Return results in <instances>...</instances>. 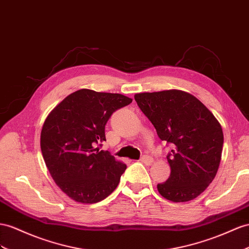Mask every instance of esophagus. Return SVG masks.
Listing matches in <instances>:
<instances>
[{
	"label": "esophagus",
	"instance_id": "esophagus-1",
	"mask_svg": "<svg viewBox=\"0 0 249 249\" xmlns=\"http://www.w3.org/2000/svg\"><path fill=\"white\" fill-rule=\"evenodd\" d=\"M141 162L144 163V164H146V165H151L152 162H154V159H152V158L149 157V156H143V157L141 158Z\"/></svg>",
	"mask_w": 249,
	"mask_h": 249
}]
</instances>
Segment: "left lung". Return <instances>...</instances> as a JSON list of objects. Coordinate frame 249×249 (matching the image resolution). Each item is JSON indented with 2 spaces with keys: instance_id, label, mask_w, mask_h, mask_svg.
I'll list each match as a JSON object with an SVG mask.
<instances>
[{
  "instance_id": "left-lung-1",
  "label": "left lung",
  "mask_w": 249,
  "mask_h": 249,
  "mask_svg": "<svg viewBox=\"0 0 249 249\" xmlns=\"http://www.w3.org/2000/svg\"><path fill=\"white\" fill-rule=\"evenodd\" d=\"M135 100L159 138L174 146L167 157L170 176L158 191L176 203L196 199L220 166L224 137L219 121L195 95L178 89L136 93Z\"/></svg>"
}]
</instances>
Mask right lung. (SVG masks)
<instances>
[{"label":"right lung","instance_id":"right-lung-1","mask_svg":"<svg viewBox=\"0 0 249 249\" xmlns=\"http://www.w3.org/2000/svg\"><path fill=\"white\" fill-rule=\"evenodd\" d=\"M132 99L120 93L80 89L49 112L41 150L50 176L64 194L83 204L104 200L117 188L126 165L98 145L113 111Z\"/></svg>","mask_w":249,"mask_h":249}]
</instances>
